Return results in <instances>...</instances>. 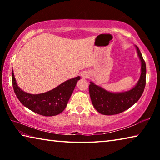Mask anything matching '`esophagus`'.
Wrapping results in <instances>:
<instances>
[{"mask_svg":"<svg viewBox=\"0 0 160 160\" xmlns=\"http://www.w3.org/2000/svg\"><path fill=\"white\" fill-rule=\"evenodd\" d=\"M89 75H89V73H88V72H82V74H81V76H82V78H88Z\"/></svg>","mask_w":160,"mask_h":160,"instance_id":"obj_1","label":"esophagus"}]
</instances>
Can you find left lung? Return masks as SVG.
<instances>
[{"instance_id":"8db88e82","label":"left lung","mask_w":160,"mask_h":160,"mask_svg":"<svg viewBox=\"0 0 160 160\" xmlns=\"http://www.w3.org/2000/svg\"><path fill=\"white\" fill-rule=\"evenodd\" d=\"M141 61V74L133 88L123 92L113 93L90 82L89 86L90 98L95 109L104 115H114L124 112L138 101L144 91L146 83V65L139 48L135 46Z\"/></svg>"}]
</instances>
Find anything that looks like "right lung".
<instances>
[{"mask_svg":"<svg viewBox=\"0 0 160 160\" xmlns=\"http://www.w3.org/2000/svg\"><path fill=\"white\" fill-rule=\"evenodd\" d=\"M80 76L72 78L47 92L32 94L19 88L12 71V86L16 96L24 106L32 112L44 116H53L61 113L66 107Z\"/></svg>","mask_w":160,"mask_h":160,"instance_id":"1","label":"right lung"}]
</instances>
